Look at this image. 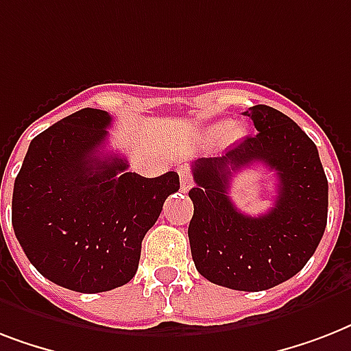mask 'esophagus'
I'll use <instances>...</instances> for the list:
<instances>
[{
	"label": "esophagus",
	"instance_id": "1",
	"mask_svg": "<svg viewBox=\"0 0 351 351\" xmlns=\"http://www.w3.org/2000/svg\"><path fill=\"white\" fill-rule=\"evenodd\" d=\"M193 186V178L191 175H189V171L184 169L182 167L180 169V187H182V191H189Z\"/></svg>",
	"mask_w": 351,
	"mask_h": 351
}]
</instances>
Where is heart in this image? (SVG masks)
<instances>
[{
  "label": "heart",
  "mask_w": 351,
  "mask_h": 351,
  "mask_svg": "<svg viewBox=\"0 0 351 351\" xmlns=\"http://www.w3.org/2000/svg\"><path fill=\"white\" fill-rule=\"evenodd\" d=\"M228 129H230V132H228V138H230V140H233V138L240 136V127H237V125L230 127V123H228V121H219V123H215V125L211 127V131H209V134H211V136H215V134L226 132V131H228Z\"/></svg>",
  "instance_id": "b5f03b06"
}]
</instances>
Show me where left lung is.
<instances>
[{
    "label": "left lung",
    "instance_id": "left-lung-1",
    "mask_svg": "<svg viewBox=\"0 0 351 351\" xmlns=\"http://www.w3.org/2000/svg\"><path fill=\"white\" fill-rule=\"evenodd\" d=\"M244 114L255 136L226 156L193 164L187 234L195 266L209 282L262 291L297 275L315 253L326 230L328 180L315 143L291 118L269 106ZM253 163L275 170L279 182L276 206L258 217L239 212L227 193L230 176Z\"/></svg>",
    "mask_w": 351,
    "mask_h": 351
}]
</instances>
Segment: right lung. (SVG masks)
<instances>
[{"label": "right lung", "instance_id": "right-lung-1", "mask_svg": "<svg viewBox=\"0 0 351 351\" xmlns=\"http://www.w3.org/2000/svg\"><path fill=\"white\" fill-rule=\"evenodd\" d=\"M111 114L82 109L30 142L12 193V228L30 264L80 293L120 288L134 277L142 240L178 191L175 171L129 173L104 153Z\"/></svg>", "mask_w": 351, "mask_h": 351}]
</instances>
